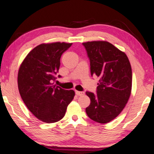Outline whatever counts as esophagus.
Segmentation results:
<instances>
[{"label":"esophagus","instance_id":"obj_1","mask_svg":"<svg viewBox=\"0 0 154 154\" xmlns=\"http://www.w3.org/2000/svg\"><path fill=\"white\" fill-rule=\"evenodd\" d=\"M75 93H76V95H78V96H81V95H83L84 93V92H82V91H75Z\"/></svg>","mask_w":154,"mask_h":154}]
</instances>
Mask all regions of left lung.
<instances>
[{
  "label": "left lung",
  "mask_w": 154,
  "mask_h": 154,
  "mask_svg": "<svg viewBox=\"0 0 154 154\" xmlns=\"http://www.w3.org/2000/svg\"><path fill=\"white\" fill-rule=\"evenodd\" d=\"M90 59L91 75L99 77L97 95L86 92L91 104L86 109L91 120L106 124L114 120L128 102L132 70L125 52L106 41L83 43Z\"/></svg>",
  "instance_id": "1"
}]
</instances>
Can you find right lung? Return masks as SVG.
<instances>
[{"mask_svg":"<svg viewBox=\"0 0 154 154\" xmlns=\"http://www.w3.org/2000/svg\"><path fill=\"white\" fill-rule=\"evenodd\" d=\"M72 44L54 42L38 45L27 54L18 69L20 97L29 111L43 122L61 120L75 97L73 90L66 91L53 85L61 55Z\"/></svg>","mask_w":154,"mask_h":154,"instance_id":"add662e5","label":"right lung"}]
</instances>
